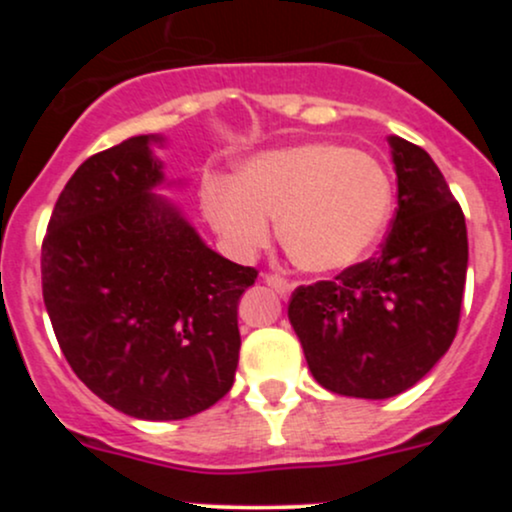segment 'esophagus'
Masks as SVG:
<instances>
[{"label": "esophagus", "instance_id": "1", "mask_svg": "<svg viewBox=\"0 0 512 512\" xmlns=\"http://www.w3.org/2000/svg\"><path fill=\"white\" fill-rule=\"evenodd\" d=\"M264 281H267V286H272V289L279 293L281 298H289L291 291H293V284L291 281H286L284 276L279 274H264Z\"/></svg>", "mask_w": 512, "mask_h": 512}]
</instances>
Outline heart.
I'll use <instances>...</instances> for the list:
<instances>
[{"label":"heart","mask_w":512,"mask_h":512,"mask_svg":"<svg viewBox=\"0 0 512 512\" xmlns=\"http://www.w3.org/2000/svg\"><path fill=\"white\" fill-rule=\"evenodd\" d=\"M204 214L236 257H252L281 240L305 272L354 267L375 248L392 214V182L366 151L334 142H303L262 151L233 180L211 182Z\"/></svg>","instance_id":"b5f03b06"}]
</instances>
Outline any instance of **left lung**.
Masks as SVG:
<instances>
[{"label": "left lung", "mask_w": 512, "mask_h": 512, "mask_svg": "<svg viewBox=\"0 0 512 512\" xmlns=\"http://www.w3.org/2000/svg\"><path fill=\"white\" fill-rule=\"evenodd\" d=\"M397 209L380 252L332 281L298 286L289 320L310 373L344 397L387 399L431 370L460 325L467 226L433 158L387 139Z\"/></svg>", "instance_id": "8db88e82"}]
</instances>
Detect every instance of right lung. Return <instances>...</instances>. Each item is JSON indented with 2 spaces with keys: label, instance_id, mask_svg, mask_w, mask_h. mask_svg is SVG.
Masks as SVG:
<instances>
[{
  "label": "right lung",
  "instance_id": "1",
  "mask_svg": "<svg viewBox=\"0 0 512 512\" xmlns=\"http://www.w3.org/2000/svg\"><path fill=\"white\" fill-rule=\"evenodd\" d=\"M163 137L86 158L52 209L43 298L64 358L93 395L144 421H178L231 390L238 301L257 279L154 195Z\"/></svg>",
  "mask_w": 512,
  "mask_h": 512
}]
</instances>
